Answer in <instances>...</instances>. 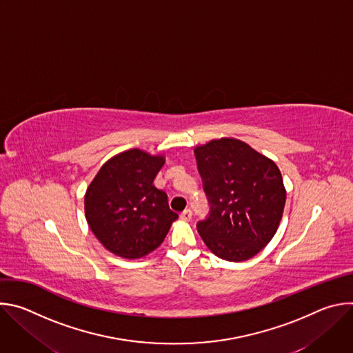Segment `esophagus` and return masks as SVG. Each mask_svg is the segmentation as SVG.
<instances>
[{
    "mask_svg": "<svg viewBox=\"0 0 353 353\" xmlns=\"http://www.w3.org/2000/svg\"><path fill=\"white\" fill-rule=\"evenodd\" d=\"M191 216H192L191 210H184V211L181 212V215H180V218H181L183 221H187V222L191 219Z\"/></svg>",
    "mask_w": 353,
    "mask_h": 353,
    "instance_id": "34e87169",
    "label": "esophagus"
}]
</instances>
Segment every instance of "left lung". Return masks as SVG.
<instances>
[{
    "label": "left lung",
    "mask_w": 353,
    "mask_h": 353,
    "mask_svg": "<svg viewBox=\"0 0 353 353\" xmlns=\"http://www.w3.org/2000/svg\"><path fill=\"white\" fill-rule=\"evenodd\" d=\"M210 215L196 229L226 261H245L271 241L282 219L286 191L278 166L234 138L194 149Z\"/></svg>",
    "instance_id": "obj_1"
}]
</instances>
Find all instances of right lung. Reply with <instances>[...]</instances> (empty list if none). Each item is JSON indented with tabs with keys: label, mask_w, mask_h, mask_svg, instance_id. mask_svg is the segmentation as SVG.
Returning <instances> with one entry per match:
<instances>
[{
	"label": "right lung",
	"mask_w": 353,
	"mask_h": 353,
	"mask_svg": "<svg viewBox=\"0 0 353 353\" xmlns=\"http://www.w3.org/2000/svg\"><path fill=\"white\" fill-rule=\"evenodd\" d=\"M165 163L141 149L109 159L85 194V216L97 240L113 254L134 260L158 248L179 218L154 180Z\"/></svg>",
	"instance_id": "add662e5"
}]
</instances>
